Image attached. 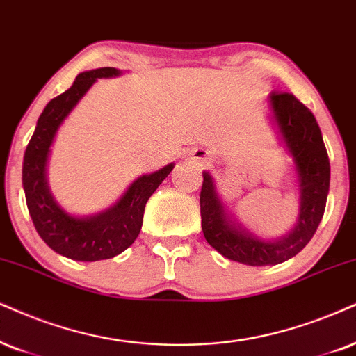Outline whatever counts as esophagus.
<instances>
[{
    "label": "esophagus",
    "mask_w": 356,
    "mask_h": 356,
    "mask_svg": "<svg viewBox=\"0 0 356 356\" xmlns=\"http://www.w3.org/2000/svg\"><path fill=\"white\" fill-rule=\"evenodd\" d=\"M192 157L197 161V164H199V165H204V164L207 163V152H205V151H197V152H193Z\"/></svg>",
    "instance_id": "esophagus-1"
}]
</instances>
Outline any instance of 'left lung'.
Here are the masks:
<instances>
[{
    "instance_id": "obj_1",
    "label": "left lung",
    "mask_w": 356,
    "mask_h": 356,
    "mask_svg": "<svg viewBox=\"0 0 356 356\" xmlns=\"http://www.w3.org/2000/svg\"><path fill=\"white\" fill-rule=\"evenodd\" d=\"M268 106L269 121L294 164L299 215L292 230L279 238L258 236L228 210L213 175L207 170L202 172L200 217L205 240L225 258L248 266L279 264L298 254L321 223L330 186L327 149L321 128L309 108L291 93H271Z\"/></svg>"
}]
</instances>
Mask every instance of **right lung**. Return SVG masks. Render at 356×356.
<instances>
[{"label": "right lung", "mask_w": 356, "mask_h": 356, "mask_svg": "<svg viewBox=\"0 0 356 356\" xmlns=\"http://www.w3.org/2000/svg\"><path fill=\"white\" fill-rule=\"evenodd\" d=\"M121 74L123 70L115 67L79 74L69 90L44 108L24 152L22 187L35 230L49 248L74 261L110 259L129 248L141 230L146 202L174 169L170 163L152 174L139 175L113 205L83 217L69 213L51 192L47 163L58 128L98 79Z\"/></svg>", "instance_id": "1"}]
</instances>
